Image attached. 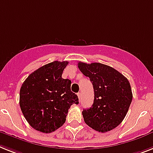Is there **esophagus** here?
<instances>
[{
	"label": "esophagus",
	"instance_id": "34e87169",
	"mask_svg": "<svg viewBox=\"0 0 153 153\" xmlns=\"http://www.w3.org/2000/svg\"><path fill=\"white\" fill-rule=\"evenodd\" d=\"M77 95H78V98H79V99L80 100V99H81V98H82V94H81V93H78Z\"/></svg>",
	"mask_w": 153,
	"mask_h": 153
}]
</instances>
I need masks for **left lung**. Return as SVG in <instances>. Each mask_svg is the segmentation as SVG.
Listing matches in <instances>:
<instances>
[{
  "mask_svg": "<svg viewBox=\"0 0 153 153\" xmlns=\"http://www.w3.org/2000/svg\"><path fill=\"white\" fill-rule=\"evenodd\" d=\"M81 73L90 78L94 92L92 106L82 112L86 124L105 133L120 124L129 109L132 91L128 79L102 63H78Z\"/></svg>",
  "mask_w": 153,
  "mask_h": 153,
  "instance_id": "left-lung-1",
  "label": "left lung"
}]
</instances>
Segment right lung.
<instances>
[{
    "mask_svg": "<svg viewBox=\"0 0 153 153\" xmlns=\"http://www.w3.org/2000/svg\"><path fill=\"white\" fill-rule=\"evenodd\" d=\"M68 62L55 61L30 74L20 88L19 105L29 124L51 133L65 122L68 109L79 99L70 89L71 80L62 78Z\"/></svg>",
    "mask_w": 153,
    "mask_h": 153,
    "instance_id": "right-lung-1",
    "label": "right lung"
}]
</instances>
